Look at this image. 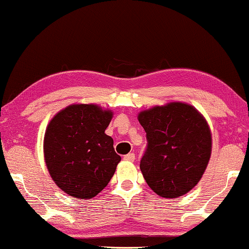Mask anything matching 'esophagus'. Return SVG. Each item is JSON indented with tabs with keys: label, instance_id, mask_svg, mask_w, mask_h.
<instances>
[{
	"label": "esophagus",
	"instance_id": "obj_1",
	"mask_svg": "<svg viewBox=\"0 0 249 249\" xmlns=\"http://www.w3.org/2000/svg\"><path fill=\"white\" fill-rule=\"evenodd\" d=\"M124 159L125 161H134L135 160V155L134 153H128V155H125Z\"/></svg>",
	"mask_w": 249,
	"mask_h": 249
}]
</instances>
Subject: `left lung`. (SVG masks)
<instances>
[{"mask_svg": "<svg viewBox=\"0 0 249 249\" xmlns=\"http://www.w3.org/2000/svg\"><path fill=\"white\" fill-rule=\"evenodd\" d=\"M137 118L148 140L140 165L146 183L161 197L187 194L201 180L211 156L207 120L180 101L142 110Z\"/></svg>", "mask_w": 249, "mask_h": 249, "instance_id": "obj_1", "label": "left lung"}]
</instances>
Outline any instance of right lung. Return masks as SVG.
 Returning a JSON list of instances; mask_svg holds the SVG:
<instances>
[{
	"label": "right lung",
	"instance_id": "obj_1",
	"mask_svg": "<svg viewBox=\"0 0 249 249\" xmlns=\"http://www.w3.org/2000/svg\"><path fill=\"white\" fill-rule=\"evenodd\" d=\"M113 112L94 104H72L51 120L44 157L52 179L66 194L92 198L108 185L121 157L105 134Z\"/></svg>",
	"mask_w": 249,
	"mask_h": 249
}]
</instances>
